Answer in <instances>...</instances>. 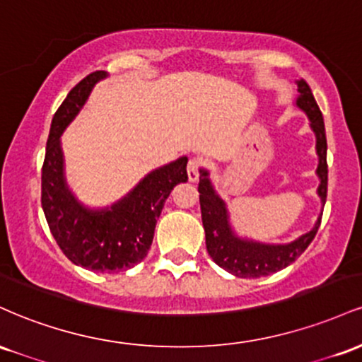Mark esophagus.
I'll return each instance as SVG.
<instances>
[{
	"instance_id": "obj_1",
	"label": "esophagus",
	"mask_w": 362,
	"mask_h": 362,
	"mask_svg": "<svg viewBox=\"0 0 362 362\" xmlns=\"http://www.w3.org/2000/svg\"><path fill=\"white\" fill-rule=\"evenodd\" d=\"M201 168H202L201 158H190L189 165H187V173H189V180L190 182H197L199 172H201Z\"/></svg>"
}]
</instances>
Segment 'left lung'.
Wrapping results in <instances>:
<instances>
[{
    "mask_svg": "<svg viewBox=\"0 0 362 362\" xmlns=\"http://www.w3.org/2000/svg\"><path fill=\"white\" fill-rule=\"evenodd\" d=\"M298 91H300V97H298L296 105L306 112L311 122L310 126L317 136V153L320 160L317 168L320 177L318 195L325 204L328 182L325 124H323V115L318 109L308 83L305 80L298 81ZM199 202H201L207 252L219 267L236 277H262L288 267L313 242L320 223H322V218H318L313 230L288 245H262L236 238L231 231L230 223H228L224 202L216 195L204 170L199 177Z\"/></svg>",
    "mask_w": 362,
    "mask_h": 362,
    "instance_id": "obj_1",
    "label": "left lung"
}]
</instances>
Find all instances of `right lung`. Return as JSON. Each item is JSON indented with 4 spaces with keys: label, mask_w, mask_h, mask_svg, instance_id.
Here are the masks:
<instances>
[{
    "label": "right lung",
    "mask_w": 362,
    "mask_h": 362,
    "mask_svg": "<svg viewBox=\"0 0 362 362\" xmlns=\"http://www.w3.org/2000/svg\"><path fill=\"white\" fill-rule=\"evenodd\" d=\"M105 71L83 78L52 117L42 165V209L49 230L73 264L95 272H122L148 255L165 201L187 182V156L148 173L126 197L109 209L90 211L69 192L64 182L61 134L85 105L95 83Z\"/></svg>",
    "instance_id": "obj_1"
}]
</instances>
